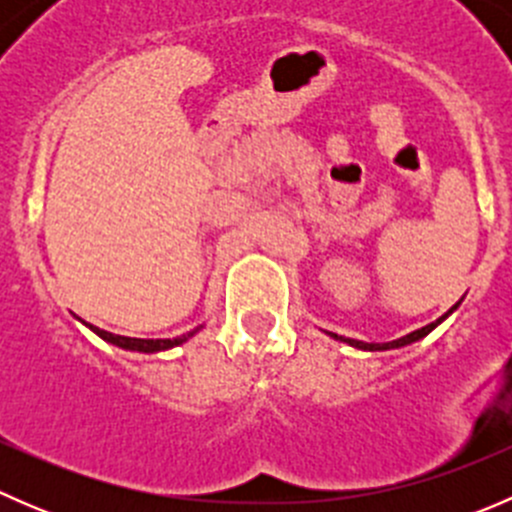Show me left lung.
I'll return each instance as SVG.
<instances>
[{
    "mask_svg": "<svg viewBox=\"0 0 512 512\" xmlns=\"http://www.w3.org/2000/svg\"><path fill=\"white\" fill-rule=\"evenodd\" d=\"M456 307H458V304H453V307L448 309V312L443 314V317H438L436 322L426 324V327L416 329V332L406 334V337H401V339H394V342H384V344H369V342H359V339L339 337V334H334V332H329V337H332V339H337V342H344V344H349V347H354V349H364V352H386V349H399V347H406V344H414V342H418V339H423V337H426L428 332H433V329H436L438 324H441L443 319L448 317V314H453V309H456Z\"/></svg>",
    "mask_w": 512,
    "mask_h": 512,
    "instance_id": "1",
    "label": "left lung"
}]
</instances>
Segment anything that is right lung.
Returning <instances> with one entry per match:
<instances>
[{"label":"right lung","instance_id":"right-lung-1","mask_svg":"<svg viewBox=\"0 0 512 512\" xmlns=\"http://www.w3.org/2000/svg\"><path fill=\"white\" fill-rule=\"evenodd\" d=\"M89 327H91V332L98 334V337L103 339V342L116 344V347L126 349V352L156 354V352H165V349H173V347H178V344L188 342L190 337H195V334H198L200 329H203V324H200V327H195L193 332L180 334V337H175V339H136V337H121V334H111V332H106V329H98V327H94V324H89Z\"/></svg>","mask_w":512,"mask_h":512}]
</instances>
